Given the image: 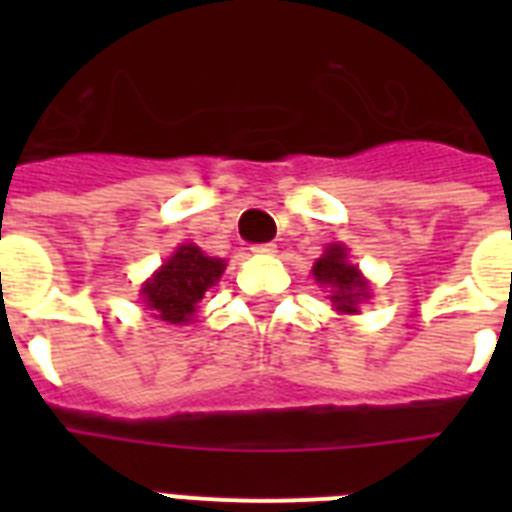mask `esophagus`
Here are the masks:
<instances>
[{
	"instance_id": "esophagus-1",
	"label": "esophagus",
	"mask_w": 512,
	"mask_h": 512,
	"mask_svg": "<svg viewBox=\"0 0 512 512\" xmlns=\"http://www.w3.org/2000/svg\"><path fill=\"white\" fill-rule=\"evenodd\" d=\"M252 252H255V255H273V252H276V244H271V241H268V244H255Z\"/></svg>"
}]
</instances>
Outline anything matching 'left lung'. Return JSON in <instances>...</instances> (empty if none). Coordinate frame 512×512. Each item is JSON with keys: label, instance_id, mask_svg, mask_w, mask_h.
Listing matches in <instances>:
<instances>
[{"label": "left lung", "instance_id": "left-lung-1", "mask_svg": "<svg viewBox=\"0 0 512 512\" xmlns=\"http://www.w3.org/2000/svg\"><path fill=\"white\" fill-rule=\"evenodd\" d=\"M313 276L319 284H329L335 287L332 303L337 311L356 313V305L361 297H366V281L358 273L356 265H350L345 260V249L340 244H332L327 249V255L319 257L313 265Z\"/></svg>", "mask_w": 512, "mask_h": 512}]
</instances>
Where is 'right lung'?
Here are the masks:
<instances>
[{"label":"right lung","mask_w":512,"mask_h":512,"mask_svg":"<svg viewBox=\"0 0 512 512\" xmlns=\"http://www.w3.org/2000/svg\"><path fill=\"white\" fill-rule=\"evenodd\" d=\"M225 263L207 257L199 247L183 244L175 255L162 265V271L143 287L148 311L154 319L185 324L196 313V305L209 287H215L223 276Z\"/></svg>","instance_id":"obj_1"}]
</instances>
